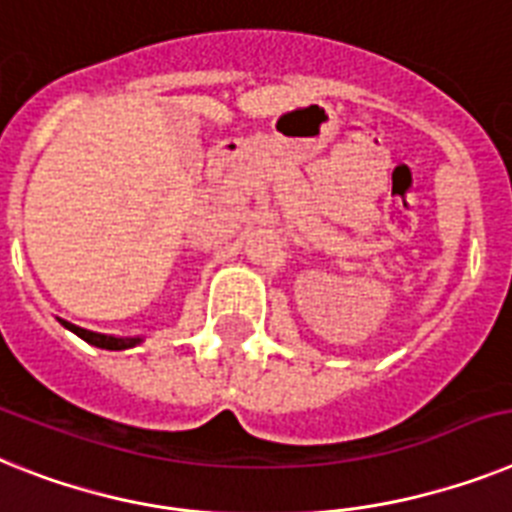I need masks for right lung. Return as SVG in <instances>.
Returning a JSON list of instances; mask_svg holds the SVG:
<instances>
[{
  "label": "right lung",
  "mask_w": 512,
  "mask_h": 512,
  "mask_svg": "<svg viewBox=\"0 0 512 512\" xmlns=\"http://www.w3.org/2000/svg\"><path fill=\"white\" fill-rule=\"evenodd\" d=\"M67 330H72L75 336H80L83 341H88L90 346H98V349H109V351H122V349H132L140 343V338H117V336H103V333H93V330H85V328H77L72 322L67 320H59Z\"/></svg>",
  "instance_id": "obj_1"
}]
</instances>
